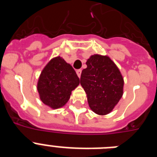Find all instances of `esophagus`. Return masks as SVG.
Returning <instances> with one entry per match:
<instances>
[{"instance_id":"esophagus-1","label":"esophagus","mask_w":157,"mask_h":157,"mask_svg":"<svg viewBox=\"0 0 157 157\" xmlns=\"http://www.w3.org/2000/svg\"><path fill=\"white\" fill-rule=\"evenodd\" d=\"M76 73H77L78 76V78L81 77V74H82V70L81 69H78V70L76 71Z\"/></svg>"}]
</instances>
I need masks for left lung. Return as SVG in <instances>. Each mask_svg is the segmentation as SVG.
<instances>
[{"label":"left lung","instance_id":"8db88e82","mask_svg":"<svg viewBox=\"0 0 157 157\" xmlns=\"http://www.w3.org/2000/svg\"><path fill=\"white\" fill-rule=\"evenodd\" d=\"M80 83L89 106L96 114L105 116L113 110L123 94L124 81L120 69L108 56L94 54L87 59Z\"/></svg>","mask_w":157,"mask_h":157}]
</instances>
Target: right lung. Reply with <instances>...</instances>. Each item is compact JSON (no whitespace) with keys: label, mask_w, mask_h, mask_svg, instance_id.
<instances>
[{"label":"right lung","mask_w":157,"mask_h":157,"mask_svg":"<svg viewBox=\"0 0 157 157\" xmlns=\"http://www.w3.org/2000/svg\"><path fill=\"white\" fill-rule=\"evenodd\" d=\"M80 80L71 65L60 56L52 58L41 71L37 84L41 101L52 109L62 108Z\"/></svg>","instance_id":"add662e5"}]
</instances>
